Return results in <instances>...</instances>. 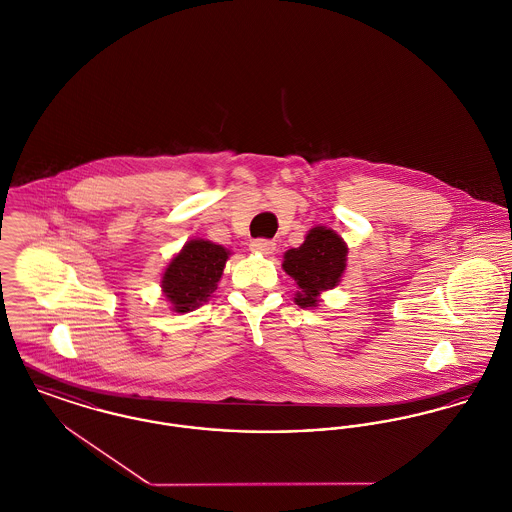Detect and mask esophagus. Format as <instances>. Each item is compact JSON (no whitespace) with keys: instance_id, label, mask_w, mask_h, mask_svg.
<instances>
[{"instance_id":"obj_1","label":"esophagus","mask_w":512,"mask_h":512,"mask_svg":"<svg viewBox=\"0 0 512 512\" xmlns=\"http://www.w3.org/2000/svg\"><path fill=\"white\" fill-rule=\"evenodd\" d=\"M249 249L255 253H261V255H271L276 249V243L271 240H253L249 243Z\"/></svg>"}]
</instances>
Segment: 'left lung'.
<instances>
[{
    "label": "left lung",
    "mask_w": 512,
    "mask_h": 512,
    "mask_svg": "<svg viewBox=\"0 0 512 512\" xmlns=\"http://www.w3.org/2000/svg\"><path fill=\"white\" fill-rule=\"evenodd\" d=\"M348 245L332 228L315 226L300 247L284 253L282 269L296 280L294 301L301 307H317L323 292L336 288L348 267Z\"/></svg>",
    "instance_id": "obj_1"
}]
</instances>
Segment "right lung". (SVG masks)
<instances>
[{
	"label": "right lung",
	"mask_w": 512,
	"mask_h": 512,
	"mask_svg": "<svg viewBox=\"0 0 512 512\" xmlns=\"http://www.w3.org/2000/svg\"><path fill=\"white\" fill-rule=\"evenodd\" d=\"M230 255L224 245L203 238L187 241L160 276V288L170 309L187 313L211 300Z\"/></svg>",
	"instance_id": "add662e5"
}]
</instances>
